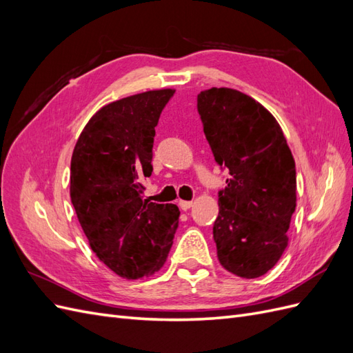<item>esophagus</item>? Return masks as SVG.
<instances>
[{"label":"esophagus","mask_w":353,"mask_h":353,"mask_svg":"<svg viewBox=\"0 0 353 353\" xmlns=\"http://www.w3.org/2000/svg\"><path fill=\"white\" fill-rule=\"evenodd\" d=\"M179 208L183 210H188L191 206H193V201H187V200H179Z\"/></svg>","instance_id":"1"}]
</instances>
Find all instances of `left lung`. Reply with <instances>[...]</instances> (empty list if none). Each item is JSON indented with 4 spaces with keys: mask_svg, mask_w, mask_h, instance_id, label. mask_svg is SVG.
Listing matches in <instances>:
<instances>
[{
    "mask_svg": "<svg viewBox=\"0 0 353 353\" xmlns=\"http://www.w3.org/2000/svg\"><path fill=\"white\" fill-rule=\"evenodd\" d=\"M197 110L216 163L228 170L213 223L218 259L241 279H258L284 253L296 209L294 159L281 126L237 90L210 88Z\"/></svg>",
    "mask_w": 353,
    "mask_h": 353,
    "instance_id": "8db88e82",
    "label": "left lung"
}]
</instances>
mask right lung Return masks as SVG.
Listing matches in <instances>:
<instances>
[{"instance_id": "right-lung-1", "label": "right lung", "mask_w": 353, "mask_h": 353, "mask_svg": "<svg viewBox=\"0 0 353 353\" xmlns=\"http://www.w3.org/2000/svg\"><path fill=\"white\" fill-rule=\"evenodd\" d=\"M175 90L104 105L81 132L70 162V200L97 258L122 279L153 275L166 262L179 209L143 199L153 172L160 113Z\"/></svg>"}]
</instances>
